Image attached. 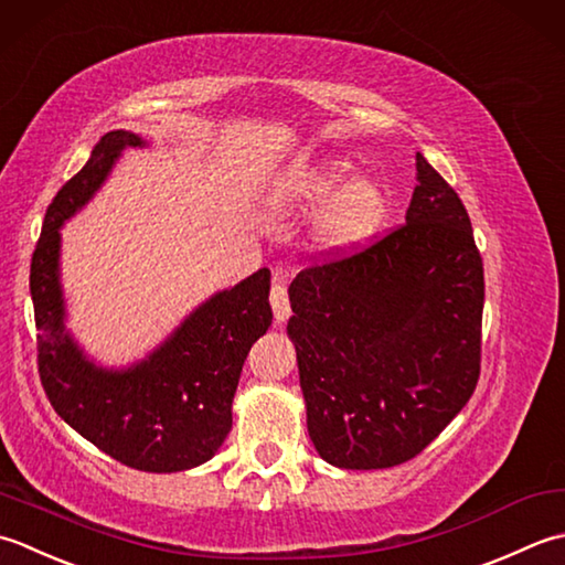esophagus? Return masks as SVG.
Returning <instances> with one entry per match:
<instances>
[{
  "label": "esophagus",
  "instance_id": "1",
  "mask_svg": "<svg viewBox=\"0 0 565 565\" xmlns=\"http://www.w3.org/2000/svg\"><path fill=\"white\" fill-rule=\"evenodd\" d=\"M270 305H273V315H275V321L278 324H282V321L290 317V297H287V290L285 285L275 282L273 290H270Z\"/></svg>",
  "mask_w": 565,
  "mask_h": 565
}]
</instances>
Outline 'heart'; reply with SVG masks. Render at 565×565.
Instances as JSON below:
<instances>
[{
  "mask_svg": "<svg viewBox=\"0 0 565 565\" xmlns=\"http://www.w3.org/2000/svg\"><path fill=\"white\" fill-rule=\"evenodd\" d=\"M351 172L349 158L329 156L292 170L273 192L275 202L302 212L328 202L309 228V246L321 258L353 256L371 244L387 222V190L371 175L351 178Z\"/></svg>",
  "mask_w": 565,
  "mask_h": 565,
  "instance_id": "1",
  "label": "heart"
}]
</instances>
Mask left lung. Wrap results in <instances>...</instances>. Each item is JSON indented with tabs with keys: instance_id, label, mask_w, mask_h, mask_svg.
<instances>
[{
	"instance_id": "obj_1",
	"label": "left lung",
	"mask_w": 565,
	"mask_h": 565,
	"mask_svg": "<svg viewBox=\"0 0 565 565\" xmlns=\"http://www.w3.org/2000/svg\"><path fill=\"white\" fill-rule=\"evenodd\" d=\"M405 222L290 285L309 439L337 468L405 463L478 385L482 260L463 202L422 153Z\"/></svg>"
}]
</instances>
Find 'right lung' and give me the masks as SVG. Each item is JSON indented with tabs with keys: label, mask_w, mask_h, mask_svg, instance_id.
Masks as SVG:
<instances>
[{
	"label": "right lung",
	"mask_w": 565,
	"mask_h": 565,
	"mask_svg": "<svg viewBox=\"0 0 565 565\" xmlns=\"http://www.w3.org/2000/svg\"><path fill=\"white\" fill-rule=\"evenodd\" d=\"M143 146L134 131L105 134L55 194L31 258V299L41 383L61 419L124 466L178 473L206 463L232 431L241 367L273 324L270 270L204 299L146 359L126 367L92 361L65 324L61 228L105 185L126 148Z\"/></svg>",
	"instance_id": "1"
}]
</instances>
